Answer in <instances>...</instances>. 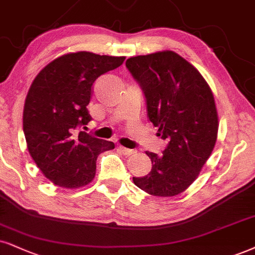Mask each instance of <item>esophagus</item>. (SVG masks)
Instances as JSON below:
<instances>
[{"label": "esophagus", "mask_w": 255, "mask_h": 255, "mask_svg": "<svg viewBox=\"0 0 255 255\" xmlns=\"http://www.w3.org/2000/svg\"><path fill=\"white\" fill-rule=\"evenodd\" d=\"M119 150H121V151L124 153V155H128V156H130V155H133L134 152V150H132V149H128V147H124V146H119Z\"/></svg>", "instance_id": "esophagus-1"}]
</instances>
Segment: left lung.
I'll list each match as a JSON object with an SVG mask.
<instances>
[{
  "label": "left lung",
  "mask_w": 255,
  "mask_h": 255,
  "mask_svg": "<svg viewBox=\"0 0 255 255\" xmlns=\"http://www.w3.org/2000/svg\"><path fill=\"white\" fill-rule=\"evenodd\" d=\"M127 67L142 87L147 116L168 140L161 156L146 151L151 171L133 183L152 196L183 193L199 177L218 139L219 117L208 83L172 51L128 58Z\"/></svg>",
  "instance_id": "8db88e82"
}]
</instances>
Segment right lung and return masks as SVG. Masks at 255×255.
Wrapping results in <instances>:
<instances>
[{"label":"right lung","mask_w":255,"mask_h":255,"mask_svg":"<svg viewBox=\"0 0 255 255\" xmlns=\"http://www.w3.org/2000/svg\"><path fill=\"white\" fill-rule=\"evenodd\" d=\"M125 56L91 52L67 53L39 72L28 91L23 108L27 149L41 172L52 183L77 189L93 181L97 158L115 149L77 128L92 119L86 106L100 75L115 70Z\"/></svg>","instance_id":"1"}]
</instances>
